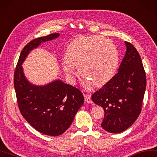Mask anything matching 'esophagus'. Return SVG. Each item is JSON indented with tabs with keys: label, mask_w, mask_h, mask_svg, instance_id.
Listing matches in <instances>:
<instances>
[{
	"label": "esophagus",
	"mask_w": 157,
	"mask_h": 157,
	"mask_svg": "<svg viewBox=\"0 0 157 157\" xmlns=\"http://www.w3.org/2000/svg\"><path fill=\"white\" fill-rule=\"evenodd\" d=\"M84 98H85V101L86 102V103L88 104H92L93 103V101L92 99L90 98V95L89 94H84Z\"/></svg>",
	"instance_id": "34e87169"
}]
</instances>
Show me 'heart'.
Instances as JSON below:
<instances>
[{
  "label": "heart",
  "mask_w": 157,
  "mask_h": 157,
  "mask_svg": "<svg viewBox=\"0 0 157 157\" xmlns=\"http://www.w3.org/2000/svg\"><path fill=\"white\" fill-rule=\"evenodd\" d=\"M62 67L67 75L73 77L75 67L88 84L96 87L107 84L113 78L119 63L117 49L112 41L102 36L79 37L67 47Z\"/></svg>",
  "instance_id": "1"
}]
</instances>
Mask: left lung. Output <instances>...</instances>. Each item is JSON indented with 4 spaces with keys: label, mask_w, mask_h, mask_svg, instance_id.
Listing matches in <instances>:
<instances>
[{
    "label": "left lung",
    "mask_w": 157,
    "mask_h": 157,
    "mask_svg": "<svg viewBox=\"0 0 157 157\" xmlns=\"http://www.w3.org/2000/svg\"><path fill=\"white\" fill-rule=\"evenodd\" d=\"M126 52L118 73L92 95V100L104 108L101 127L119 133L128 129L141 113L146 88V76L137 50L126 42Z\"/></svg>",
    "instance_id": "8db88e82"
}]
</instances>
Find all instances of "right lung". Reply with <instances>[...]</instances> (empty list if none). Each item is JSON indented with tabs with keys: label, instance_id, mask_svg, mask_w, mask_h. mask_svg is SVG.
Instances as JSON below:
<instances>
[{
	"label": "right lung",
	"instance_id": "add662e5",
	"mask_svg": "<svg viewBox=\"0 0 157 157\" xmlns=\"http://www.w3.org/2000/svg\"><path fill=\"white\" fill-rule=\"evenodd\" d=\"M59 35L56 33L40 37L25 45L13 76L17 102L22 115L38 132L54 136L62 135L70 127L84 101L83 94L78 88L59 79L42 86L31 84L25 78L21 64L30 51Z\"/></svg>",
	"mask_w": 157,
	"mask_h": 157
}]
</instances>
